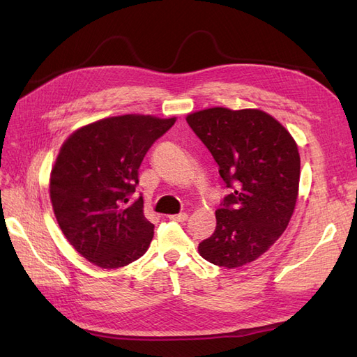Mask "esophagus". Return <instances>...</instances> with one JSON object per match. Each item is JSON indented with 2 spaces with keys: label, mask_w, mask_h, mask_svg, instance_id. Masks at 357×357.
<instances>
[{
  "label": "esophagus",
  "mask_w": 357,
  "mask_h": 357,
  "mask_svg": "<svg viewBox=\"0 0 357 357\" xmlns=\"http://www.w3.org/2000/svg\"><path fill=\"white\" fill-rule=\"evenodd\" d=\"M169 220L174 222H186L188 220V214L186 213H178V214H171Z\"/></svg>",
  "instance_id": "1"
}]
</instances>
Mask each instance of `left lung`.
Instances as JSON below:
<instances>
[{"mask_svg":"<svg viewBox=\"0 0 357 357\" xmlns=\"http://www.w3.org/2000/svg\"><path fill=\"white\" fill-rule=\"evenodd\" d=\"M186 121L231 189L215 211L214 234L198 252L229 269L250 264L280 238L294 214L301 172L295 139L273 116L255 109L213 107Z\"/></svg>","mask_w":357,"mask_h":357,"instance_id":"obj_1","label":"left lung"}]
</instances>
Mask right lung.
Wrapping results in <instances>:
<instances>
[{
	"label": "right lung",
	"instance_id": "add662e5",
	"mask_svg": "<svg viewBox=\"0 0 357 357\" xmlns=\"http://www.w3.org/2000/svg\"><path fill=\"white\" fill-rule=\"evenodd\" d=\"M176 117H107L73 132L50 174V201L62 234L84 259L105 269L142 257L153 238L143 197L131 201L138 168Z\"/></svg>",
	"mask_w": 357,
	"mask_h": 357
}]
</instances>
